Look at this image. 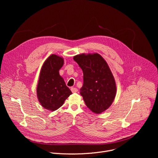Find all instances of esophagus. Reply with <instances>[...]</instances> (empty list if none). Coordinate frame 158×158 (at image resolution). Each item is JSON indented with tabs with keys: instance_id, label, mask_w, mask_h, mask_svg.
I'll use <instances>...</instances> for the list:
<instances>
[{
	"instance_id": "1",
	"label": "esophagus",
	"mask_w": 158,
	"mask_h": 158,
	"mask_svg": "<svg viewBox=\"0 0 158 158\" xmlns=\"http://www.w3.org/2000/svg\"><path fill=\"white\" fill-rule=\"evenodd\" d=\"M71 91L73 93H77V91H78V89H77V88H76V87H71Z\"/></svg>"
}]
</instances>
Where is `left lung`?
<instances>
[{"mask_svg": "<svg viewBox=\"0 0 158 158\" xmlns=\"http://www.w3.org/2000/svg\"><path fill=\"white\" fill-rule=\"evenodd\" d=\"M83 71V85L80 94L87 107L96 114L106 110L116 94L114 78L101 56L80 54L74 57Z\"/></svg>", "mask_w": 158, "mask_h": 158, "instance_id": "1", "label": "left lung"}]
</instances>
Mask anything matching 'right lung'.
Segmentation results:
<instances>
[{
  "instance_id": "right-lung-1",
  "label": "right lung",
  "mask_w": 158,
  "mask_h": 158,
  "mask_svg": "<svg viewBox=\"0 0 158 158\" xmlns=\"http://www.w3.org/2000/svg\"><path fill=\"white\" fill-rule=\"evenodd\" d=\"M64 64V59L52 54L44 62L40 73L37 95L45 109L56 110L59 108L72 92L65 85L59 71Z\"/></svg>"
}]
</instances>
